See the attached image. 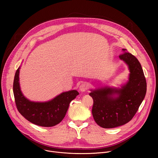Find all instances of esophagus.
Listing matches in <instances>:
<instances>
[{"label": "esophagus", "instance_id": "obj_1", "mask_svg": "<svg viewBox=\"0 0 158 158\" xmlns=\"http://www.w3.org/2000/svg\"><path fill=\"white\" fill-rule=\"evenodd\" d=\"M87 84H85L84 83L81 84L79 86V91L81 92H85L87 90Z\"/></svg>", "mask_w": 158, "mask_h": 158}]
</instances>
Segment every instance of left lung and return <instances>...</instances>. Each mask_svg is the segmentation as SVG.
Segmentation results:
<instances>
[{
  "label": "left lung",
  "mask_w": 158,
  "mask_h": 158,
  "mask_svg": "<svg viewBox=\"0 0 158 158\" xmlns=\"http://www.w3.org/2000/svg\"><path fill=\"white\" fill-rule=\"evenodd\" d=\"M124 51L126 49H123ZM128 67L127 82L121 87L104 86L91 89L92 113L95 122L103 128H114L130 121L146 93V81L137 58L129 52L119 56Z\"/></svg>",
  "instance_id": "left-lung-1"
}]
</instances>
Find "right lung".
Wrapping results in <instances>:
<instances>
[{"label": "right lung", "instance_id": "1", "mask_svg": "<svg viewBox=\"0 0 158 158\" xmlns=\"http://www.w3.org/2000/svg\"><path fill=\"white\" fill-rule=\"evenodd\" d=\"M20 66L16 71L13 92L17 108L22 116L29 122L42 127H52L60 123L64 118L70 102L79 93L76 90L62 93L46 102H35L26 98L22 94L19 82Z\"/></svg>", "mask_w": 158, "mask_h": 158}]
</instances>
